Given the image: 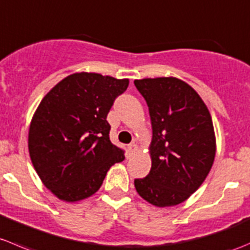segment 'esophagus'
<instances>
[{
	"mask_svg": "<svg viewBox=\"0 0 250 250\" xmlns=\"http://www.w3.org/2000/svg\"><path fill=\"white\" fill-rule=\"evenodd\" d=\"M127 150H128V154H133V153L138 150L137 145H136V143H131V145H128Z\"/></svg>",
	"mask_w": 250,
	"mask_h": 250,
	"instance_id": "1",
	"label": "esophagus"
}]
</instances>
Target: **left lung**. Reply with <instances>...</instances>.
Here are the masks:
<instances>
[{
  "mask_svg": "<svg viewBox=\"0 0 250 250\" xmlns=\"http://www.w3.org/2000/svg\"><path fill=\"white\" fill-rule=\"evenodd\" d=\"M149 109L152 167L135 180L137 193L159 208L182 203L208 176L216 152L214 126L206 103L176 78L133 81Z\"/></svg>",
  "mask_w": 250,
  "mask_h": 250,
  "instance_id": "obj_1",
  "label": "left lung"
}]
</instances>
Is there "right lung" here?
Listing matches in <instances>:
<instances>
[{
	"label": "right lung",
	"instance_id": "obj_1",
	"mask_svg": "<svg viewBox=\"0 0 250 250\" xmlns=\"http://www.w3.org/2000/svg\"><path fill=\"white\" fill-rule=\"evenodd\" d=\"M128 79L75 73L39 104L29 128V153L42 184L65 202L95 194L107 171L125 159L109 140L107 115Z\"/></svg>",
	"mask_w": 250,
	"mask_h": 250
}]
</instances>
